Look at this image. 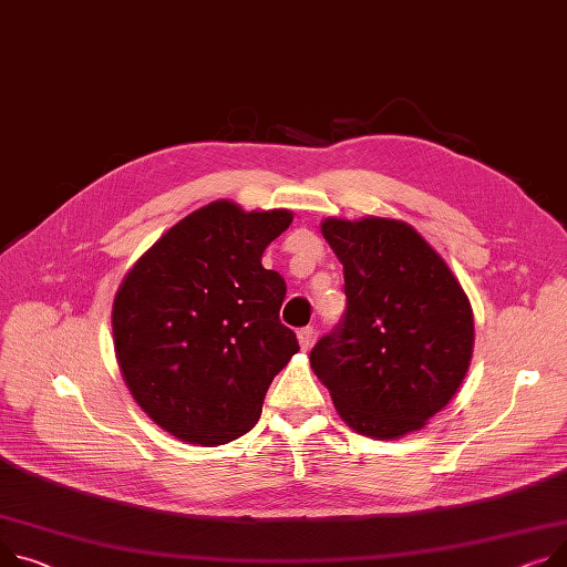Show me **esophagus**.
Returning a JSON list of instances; mask_svg holds the SVG:
<instances>
[{
    "mask_svg": "<svg viewBox=\"0 0 567 567\" xmlns=\"http://www.w3.org/2000/svg\"><path fill=\"white\" fill-rule=\"evenodd\" d=\"M298 344H300V349H310L312 347V339H315V328L312 326H306V328H300L298 332Z\"/></svg>",
    "mask_w": 567,
    "mask_h": 567,
    "instance_id": "obj_1",
    "label": "esophagus"
}]
</instances>
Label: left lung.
<instances>
[{
	"instance_id": "obj_1",
	"label": "left lung",
	"mask_w": 567,
	"mask_h": 567,
	"mask_svg": "<svg viewBox=\"0 0 567 567\" xmlns=\"http://www.w3.org/2000/svg\"><path fill=\"white\" fill-rule=\"evenodd\" d=\"M344 267L347 315L310 367L355 433L420 431L458 392L474 351V315L458 278L405 220L326 218Z\"/></svg>"
}]
</instances>
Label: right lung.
Here are the masks:
<instances>
[{
	"label": "right lung",
	"mask_w": 567,
	"mask_h": 567,
	"mask_svg": "<svg viewBox=\"0 0 567 567\" xmlns=\"http://www.w3.org/2000/svg\"><path fill=\"white\" fill-rule=\"evenodd\" d=\"M293 220L214 200L175 223L113 298V349L141 410L188 444L250 431L271 381L298 351L280 323L287 287L261 255Z\"/></svg>",
	"instance_id": "obj_1"
}]
</instances>
